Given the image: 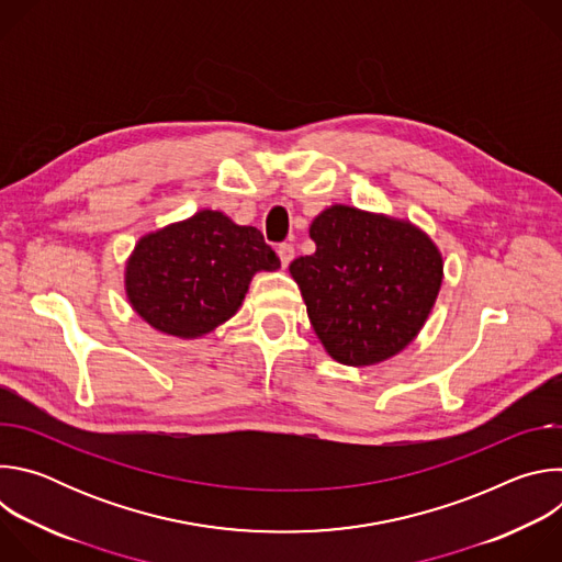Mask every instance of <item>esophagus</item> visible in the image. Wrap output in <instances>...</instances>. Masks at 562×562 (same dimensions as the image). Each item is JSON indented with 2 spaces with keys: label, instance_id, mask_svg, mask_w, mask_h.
I'll return each instance as SVG.
<instances>
[{
  "label": "esophagus",
  "instance_id": "1",
  "mask_svg": "<svg viewBox=\"0 0 562 562\" xmlns=\"http://www.w3.org/2000/svg\"><path fill=\"white\" fill-rule=\"evenodd\" d=\"M278 256H280L282 267H289L291 260L295 258V249H293L291 245H280V247H278Z\"/></svg>",
  "mask_w": 562,
  "mask_h": 562
}]
</instances>
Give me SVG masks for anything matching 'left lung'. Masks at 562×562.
<instances>
[{
	"label": "left lung",
	"instance_id": "8db88e82",
	"mask_svg": "<svg viewBox=\"0 0 562 562\" xmlns=\"http://www.w3.org/2000/svg\"><path fill=\"white\" fill-rule=\"evenodd\" d=\"M313 256L291 262L315 336L349 367L407 349L436 304L445 262L409 220L331 204L308 226Z\"/></svg>",
	"mask_w": 562,
	"mask_h": 562
}]
</instances>
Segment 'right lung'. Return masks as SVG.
Returning <instances> with one entry per match:
<instances>
[{"instance_id": "right-lung-1", "label": "right lung", "mask_w": 562, "mask_h": 562, "mask_svg": "<svg viewBox=\"0 0 562 562\" xmlns=\"http://www.w3.org/2000/svg\"><path fill=\"white\" fill-rule=\"evenodd\" d=\"M278 269V256L256 226L202 209L137 239L124 289L133 311L155 331L195 340L237 313L256 273Z\"/></svg>"}]
</instances>
